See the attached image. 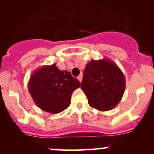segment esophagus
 I'll return each instance as SVG.
<instances>
[{
  "mask_svg": "<svg viewBox=\"0 0 154 154\" xmlns=\"http://www.w3.org/2000/svg\"><path fill=\"white\" fill-rule=\"evenodd\" d=\"M82 77H83L82 74H80V75H79L78 77H77V80H78L80 82H81L82 81Z\"/></svg>",
  "mask_w": 154,
  "mask_h": 154,
  "instance_id": "esophagus-1",
  "label": "esophagus"
}]
</instances>
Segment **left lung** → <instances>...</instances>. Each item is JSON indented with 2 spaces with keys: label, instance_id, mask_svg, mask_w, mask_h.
<instances>
[{
  "label": "left lung",
  "instance_id": "obj_1",
  "mask_svg": "<svg viewBox=\"0 0 154 154\" xmlns=\"http://www.w3.org/2000/svg\"><path fill=\"white\" fill-rule=\"evenodd\" d=\"M80 87L90 106L99 111H108L122 100L126 80L120 68L111 60H91L83 71Z\"/></svg>",
  "mask_w": 154,
  "mask_h": 154
}]
</instances>
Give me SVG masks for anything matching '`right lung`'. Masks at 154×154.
<instances>
[{
  "label": "right lung",
  "instance_id": "1",
  "mask_svg": "<svg viewBox=\"0 0 154 154\" xmlns=\"http://www.w3.org/2000/svg\"><path fill=\"white\" fill-rule=\"evenodd\" d=\"M80 85L69 71H61L54 63L42 66L32 73L28 90L38 108L57 114L69 106L71 94Z\"/></svg>",
  "mask_w": 154,
  "mask_h": 154
}]
</instances>
